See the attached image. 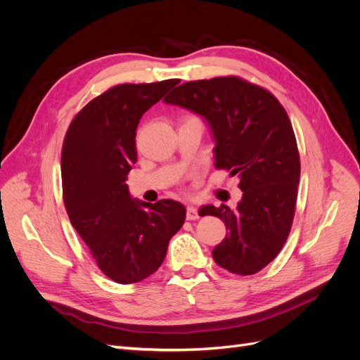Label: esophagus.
Wrapping results in <instances>:
<instances>
[{
  "label": "esophagus",
  "mask_w": 360,
  "mask_h": 360,
  "mask_svg": "<svg viewBox=\"0 0 360 360\" xmlns=\"http://www.w3.org/2000/svg\"><path fill=\"white\" fill-rule=\"evenodd\" d=\"M198 212H197V209H195L193 205H188V209H186V219L188 221H195V219H198Z\"/></svg>",
  "instance_id": "34e87169"
}]
</instances>
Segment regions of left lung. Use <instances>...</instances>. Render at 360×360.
Here are the masks:
<instances>
[{
	"label": "left lung",
	"mask_w": 360,
	"mask_h": 360,
	"mask_svg": "<svg viewBox=\"0 0 360 360\" xmlns=\"http://www.w3.org/2000/svg\"><path fill=\"white\" fill-rule=\"evenodd\" d=\"M163 101L205 120L216 141L214 167L240 179L243 197L236 209H200V216L219 217L230 231L213 259L236 275L257 274L284 246L296 210L300 158L284 106L237 76L184 82Z\"/></svg>",
	"instance_id": "left-lung-1"
}]
</instances>
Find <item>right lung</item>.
<instances>
[{
    "mask_svg": "<svg viewBox=\"0 0 360 360\" xmlns=\"http://www.w3.org/2000/svg\"><path fill=\"white\" fill-rule=\"evenodd\" d=\"M177 84L115 85L86 103L64 136L61 179L69 219L99 269L118 284L153 275L186 217L179 201H139L126 184L138 159L141 117Z\"/></svg>",
    "mask_w": 360,
    "mask_h": 360,
    "instance_id": "add662e5",
    "label": "right lung"
}]
</instances>
